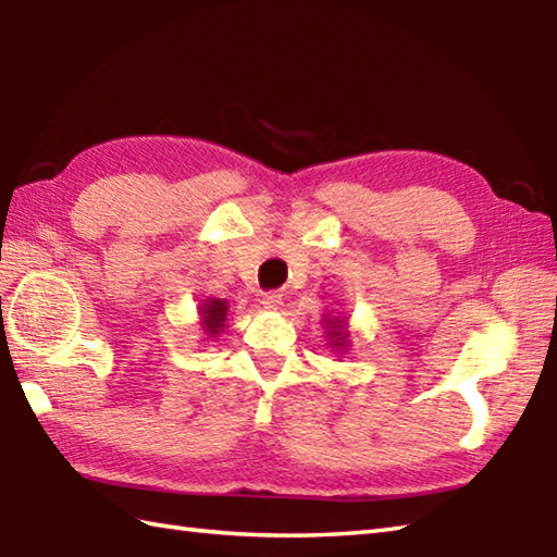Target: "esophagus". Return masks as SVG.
<instances>
[{"instance_id": "34e87169", "label": "esophagus", "mask_w": 557, "mask_h": 557, "mask_svg": "<svg viewBox=\"0 0 557 557\" xmlns=\"http://www.w3.org/2000/svg\"><path fill=\"white\" fill-rule=\"evenodd\" d=\"M260 301H263L265 309H277V306L282 304V294L280 292H265L263 299H260Z\"/></svg>"}]
</instances>
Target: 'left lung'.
<instances>
[{"label":"left lung","instance_id":"8db88e82","mask_svg":"<svg viewBox=\"0 0 557 557\" xmlns=\"http://www.w3.org/2000/svg\"><path fill=\"white\" fill-rule=\"evenodd\" d=\"M342 322V321H337ZM327 325H330V330H327V335H333V342H335V347H345V339H347V333L342 327H345V323L342 326H337L333 321H327Z\"/></svg>","mask_w":557,"mask_h":557}]
</instances>
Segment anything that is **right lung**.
<instances>
[{
    "label": "right lung",
    "mask_w": 557,
    "mask_h": 557,
    "mask_svg": "<svg viewBox=\"0 0 557 557\" xmlns=\"http://www.w3.org/2000/svg\"><path fill=\"white\" fill-rule=\"evenodd\" d=\"M200 313H203V327L208 330V333L215 335L218 330H222L224 325V318H227V301L222 299H212V301H206L203 306H200Z\"/></svg>",
    "instance_id": "1"
}]
</instances>
